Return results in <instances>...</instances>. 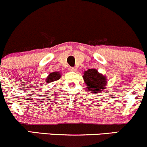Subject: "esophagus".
Segmentation results:
<instances>
[{
    "instance_id": "1",
    "label": "esophagus",
    "mask_w": 147,
    "mask_h": 147,
    "mask_svg": "<svg viewBox=\"0 0 147 147\" xmlns=\"http://www.w3.org/2000/svg\"><path fill=\"white\" fill-rule=\"evenodd\" d=\"M69 71H76L77 70L76 68H75V67H70V68L69 69Z\"/></svg>"
}]
</instances>
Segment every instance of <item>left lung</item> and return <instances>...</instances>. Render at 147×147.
Returning <instances> with one entry per match:
<instances>
[{
	"label": "left lung",
	"instance_id": "left-lung-1",
	"mask_svg": "<svg viewBox=\"0 0 147 147\" xmlns=\"http://www.w3.org/2000/svg\"><path fill=\"white\" fill-rule=\"evenodd\" d=\"M87 85V91L98 94L105 90L107 85L106 76L98 73L95 69H90L84 72L82 76Z\"/></svg>",
	"mask_w": 147,
	"mask_h": 147
}]
</instances>
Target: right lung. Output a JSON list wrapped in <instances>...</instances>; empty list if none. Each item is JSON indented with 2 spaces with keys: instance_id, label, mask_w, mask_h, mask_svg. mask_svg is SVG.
Masks as SVG:
<instances>
[{
  "instance_id": "1",
  "label": "right lung",
  "mask_w": 147,
  "mask_h": 147,
  "mask_svg": "<svg viewBox=\"0 0 147 147\" xmlns=\"http://www.w3.org/2000/svg\"><path fill=\"white\" fill-rule=\"evenodd\" d=\"M61 77V74L60 72H53V73H51L48 76V77L46 78V82L47 83L49 82H52L54 81H56V80H59Z\"/></svg>"
}]
</instances>
